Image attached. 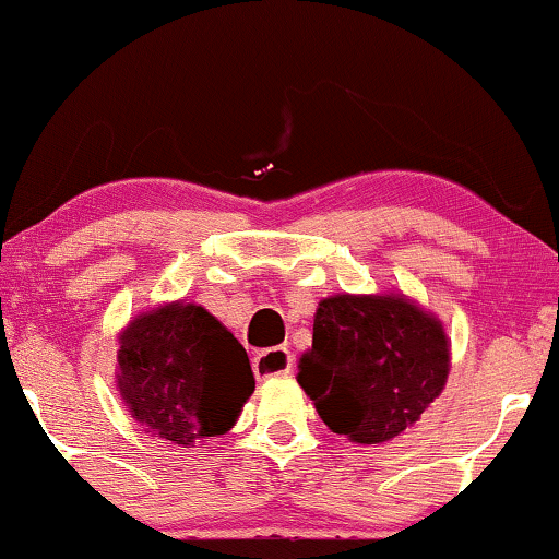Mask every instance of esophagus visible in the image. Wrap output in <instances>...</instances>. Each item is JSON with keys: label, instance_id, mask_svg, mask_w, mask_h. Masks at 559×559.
Here are the masks:
<instances>
[{"label": "esophagus", "instance_id": "esophagus-1", "mask_svg": "<svg viewBox=\"0 0 559 559\" xmlns=\"http://www.w3.org/2000/svg\"><path fill=\"white\" fill-rule=\"evenodd\" d=\"M252 371L258 379H271V377H286L294 371V356L288 348H267L260 350L252 358Z\"/></svg>", "mask_w": 559, "mask_h": 559}]
</instances>
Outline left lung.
<instances>
[{
	"instance_id": "obj_1",
	"label": "left lung",
	"mask_w": 559,
	"mask_h": 559,
	"mask_svg": "<svg viewBox=\"0 0 559 559\" xmlns=\"http://www.w3.org/2000/svg\"><path fill=\"white\" fill-rule=\"evenodd\" d=\"M441 322L400 294L322 299L299 384L332 433L384 443L420 420L449 377Z\"/></svg>"
}]
</instances>
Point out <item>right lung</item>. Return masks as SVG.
Returning a JSON list of instances; mask_svg holds the SVG:
<instances>
[{
	"label": "right lung",
	"mask_w": 559,
	"mask_h": 559,
	"mask_svg": "<svg viewBox=\"0 0 559 559\" xmlns=\"http://www.w3.org/2000/svg\"><path fill=\"white\" fill-rule=\"evenodd\" d=\"M118 392L146 433L193 447L235 426L255 392L250 358L198 304L139 314L118 337Z\"/></svg>",
	"instance_id": "1"
}]
</instances>
